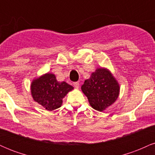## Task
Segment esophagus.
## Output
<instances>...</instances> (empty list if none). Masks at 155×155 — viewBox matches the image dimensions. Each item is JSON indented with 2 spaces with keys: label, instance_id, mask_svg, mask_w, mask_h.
<instances>
[{
  "label": "esophagus",
  "instance_id": "1",
  "mask_svg": "<svg viewBox=\"0 0 155 155\" xmlns=\"http://www.w3.org/2000/svg\"><path fill=\"white\" fill-rule=\"evenodd\" d=\"M74 86L76 88H79V82H74Z\"/></svg>",
  "mask_w": 155,
  "mask_h": 155
}]
</instances>
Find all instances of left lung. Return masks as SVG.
Instances as JSON below:
<instances>
[{
  "label": "left lung",
  "mask_w": 155,
  "mask_h": 155,
  "mask_svg": "<svg viewBox=\"0 0 155 155\" xmlns=\"http://www.w3.org/2000/svg\"><path fill=\"white\" fill-rule=\"evenodd\" d=\"M81 91L95 110L104 111L120 95V87L116 78L106 68H97L81 86Z\"/></svg>",
  "instance_id": "obj_1"
}]
</instances>
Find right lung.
<instances>
[{
	"label": "right lung",
	"instance_id": "obj_1",
	"mask_svg": "<svg viewBox=\"0 0 155 155\" xmlns=\"http://www.w3.org/2000/svg\"><path fill=\"white\" fill-rule=\"evenodd\" d=\"M74 90L71 85L60 82L54 74L47 73L35 78L31 84V92L33 101L48 111H53L63 104L65 96Z\"/></svg>",
	"mask_w": 155,
	"mask_h": 155
}]
</instances>
